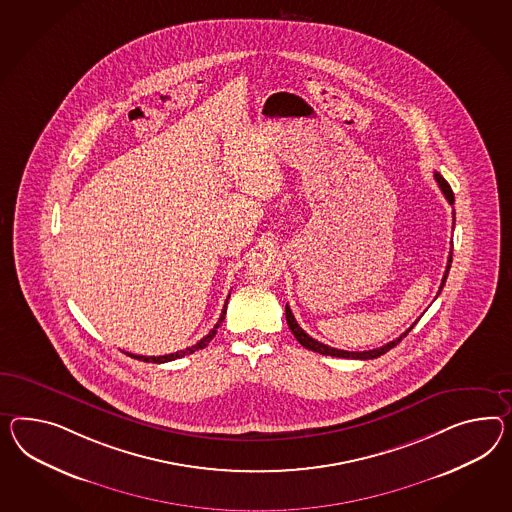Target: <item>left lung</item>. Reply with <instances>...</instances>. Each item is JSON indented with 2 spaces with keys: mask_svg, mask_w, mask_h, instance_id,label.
Instances as JSON below:
<instances>
[{
  "mask_svg": "<svg viewBox=\"0 0 512 512\" xmlns=\"http://www.w3.org/2000/svg\"><path fill=\"white\" fill-rule=\"evenodd\" d=\"M434 180L438 182V187L442 189V193H444V197L447 198V202H449V204H455V195H453L449 184L444 180V176L438 174V172H434ZM453 217H455V211H453ZM453 221H455V219H453ZM451 262H453V252H449L446 273H444V278H442L438 295H440V291L444 289V284H446L447 275H449V269H451ZM286 319H288L289 330L293 332V336L297 338V341L301 343L302 347H306V349H310V351H314V353L336 356V358H353V360H371V358H379L380 354L388 353L390 349H394L395 345L407 336L408 332H410V328L414 327V325H412V327L408 328L407 332H403L397 340L390 341V343L382 345L379 349H371V351H341V349L328 347L325 343H321V341L314 340L312 336H308V334L299 327V323L295 321V315L291 314V308H289L288 304H286Z\"/></svg>",
  "mask_w": 512,
  "mask_h": 512,
  "instance_id": "obj_1",
  "label": "left lung"
}]
</instances>
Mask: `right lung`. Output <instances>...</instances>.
I'll use <instances>...</instances> for the list:
<instances>
[{
    "instance_id": "1",
    "label": "right lung",
    "mask_w": 512,
    "mask_h": 512,
    "mask_svg": "<svg viewBox=\"0 0 512 512\" xmlns=\"http://www.w3.org/2000/svg\"><path fill=\"white\" fill-rule=\"evenodd\" d=\"M230 297V295H228ZM226 304H228V299L224 302L223 312H221V317H219V321H217V325L211 328L210 334H206L202 340L197 341L195 345H191V347H187L184 351H176V353L171 354H163V356H141V354H132L128 353V356H132V358H137V360H143V362H152V364H163V362H171V360H176V358H182L185 354H193L198 349H204V347H208V343H210L213 338H215V334H217V328L221 327V323L224 321V315H226Z\"/></svg>"
}]
</instances>
